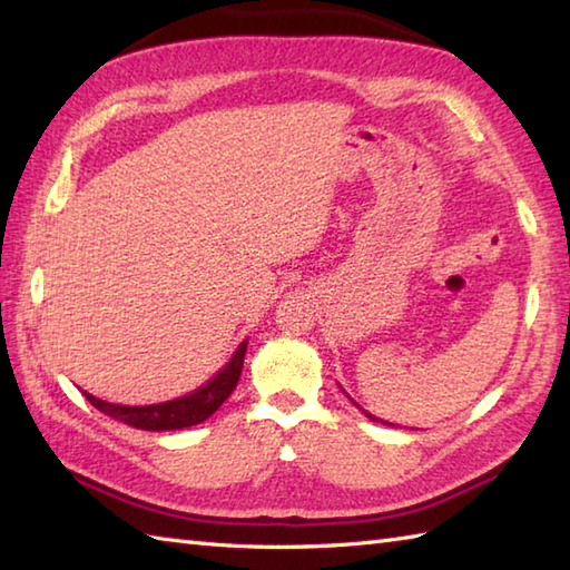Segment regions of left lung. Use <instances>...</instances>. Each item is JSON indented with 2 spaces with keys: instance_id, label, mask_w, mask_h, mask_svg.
Here are the masks:
<instances>
[{
  "instance_id": "8db88e82",
  "label": "left lung",
  "mask_w": 570,
  "mask_h": 570,
  "mask_svg": "<svg viewBox=\"0 0 570 570\" xmlns=\"http://www.w3.org/2000/svg\"><path fill=\"white\" fill-rule=\"evenodd\" d=\"M367 416H370V414H367ZM370 419H372V416H370Z\"/></svg>"
}]
</instances>
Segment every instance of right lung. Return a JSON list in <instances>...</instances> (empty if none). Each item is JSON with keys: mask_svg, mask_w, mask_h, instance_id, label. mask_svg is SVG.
I'll return each instance as SVG.
<instances>
[{"mask_svg": "<svg viewBox=\"0 0 570 570\" xmlns=\"http://www.w3.org/2000/svg\"><path fill=\"white\" fill-rule=\"evenodd\" d=\"M245 353H247V341L242 343L233 360L215 374V377L203 384L200 390L190 392L186 396L171 399V402L164 404H149V406H122V404H110L102 402V399L82 392L85 399L100 409L102 414L112 416L117 421H125L129 426L141 429V431H176V429H188L196 426V423L213 416L217 409L223 406L225 399L235 392L237 380L242 374V365H245Z\"/></svg>", "mask_w": 570, "mask_h": 570, "instance_id": "obj_1", "label": "right lung"}]
</instances>
